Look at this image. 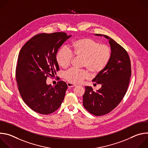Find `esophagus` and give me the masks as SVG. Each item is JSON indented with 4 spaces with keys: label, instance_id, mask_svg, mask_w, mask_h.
Returning a JSON list of instances; mask_svg holds the SVG:
<instances>
[{
    "label": "esophagus",
    "instance_id": "1",
    "mask_svg": "<svg viewBox=\"0 0 148 148\" xmlns=\"http://www.w3.org/2000/svg\"><path fill=\"white\" fill-rule=\"evenodd\" d=\"M67 86L69 88H71V87H74L76 86L75 84H72L70 82H67Z\"/></svg>",
    "mask_w": 148,
    "mask_h": 148
}]
</instances>
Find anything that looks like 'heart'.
Wrapping results in <instances>:
<instances>
[{
    "instance_id": "heart-1",
    "label": "heart",
    "mask_w": 148,
    "mask_h": 148,
    "mask_svg": "<svg viewBox=\"0 0 148 148\" xmlns=\"http://www.w3.org/2000/svg\"><path fill=\"white\" fill-rule=\"evenodd\" d=\"M112 56L111 48L107 45H101L99 41L88 37H82L74 40L69 49L61 47L56 54L58 65L66 69L71 64L73 57L82 58V67L86 68L92 75L100 74L107 67ZM86 70L70 69L64 74V78L70 83L78 84L88 77Z\"/></svg>"
}]
</instances>
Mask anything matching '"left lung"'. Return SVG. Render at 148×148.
<instances>
[{
    "mask_svg": "<svg viewBox=\"0 0 148 148\" xmlns=\"http://www.w3.org/2000/svg\"><path fill=\"white\" fill-rule=\"evenodd\" d=\"M95 34L108 39L112 56L107 67L92 79L101 84V88L94 91L91 87H85L83 105L90 113L101 116L112 111L125 96L131 76V65L127 51L121 45L108 36Z\"/></svg>",
    "mask_w": 148,
    "mask_h": 148,
    "instance_id": "8db88e82",
    "label": "left lung"
}]
</instances>
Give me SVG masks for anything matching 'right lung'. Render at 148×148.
<instances>
[{
    "instance_id": "add662e5",
    "label": "right lung",
    "mask_w": 148,
    "mask_h": 148,
    "mask_svg": "<svg viewBox=\"0 0 148 148\" xmlns=\"http://www.w3.org/2000/svg\"><path fill=\"white\" fill-rule=\"evenodd\" d=\"M70 37L64 32L40 33L30 38L20 51L16 71L18 90L27 106L37 113L51 114L64 100L67 84L60 81L53 87L47 85L46 79L60 70L56 54Z\"/></svg>"
}]
</instances>
